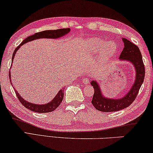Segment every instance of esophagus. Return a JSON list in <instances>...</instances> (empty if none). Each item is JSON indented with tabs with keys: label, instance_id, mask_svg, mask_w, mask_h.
Here are the masks:
<instances>
[{
	"label": "esophagus",
	"instance_id": "obj_1",
	"mask_svg": "<svg viewBox=\"0 0 153 153\" xmlns=\"http://www.w3.org/2000/svg\"><path fill=\"white\" fill-rule=\"evenodd\" d=\"M82 82L84 84H87L89 81H88V78H87V77H84L82 79Z\"/></svg>",
	"mask_w": 153,
	"mask_h": 153
}]
</instances>
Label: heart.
Returning <instances> with one entry per match:
<instances>
[{
	"label": "heart",
	"mask_w": 153,
	"mask_h": 153,
	"mask_svg": "<svg viewBox=\"0 0 153 153\" xmlns=\"http://www.w3.org/2000/svg\"><path fill=\"white\" fill-rule=\"evenodd\" d=\"M86 46L89 52L93 54L100 52V59L104 60L112 56L117 51V45L113 41H106L94 38L86 40Z\"/></svg>",
	"instance_id": "heart-1"
}]
</instances>
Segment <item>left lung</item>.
I'll return each instance as SVG.
<instances>
[{"instance_id": "1", "label": "left lung", "mask_w": 153, "mask_h": 153, "mask_svg": "<svg viewBox=\"0 0 153 153\" xmlns=\"http://www.w3.org/2000/svg\"><path fill=\"white\" fill-rule=\"evenodd\" d=\"M124 48L120 56L122 60L131 62L135 69V80L131 89L122 98H106L102 95L100 86L95 80L91 81V84L94 88V94L91 101L93 106L102 112H114L129 106L135 100L139 91L144 79L145 67L142 53L137 46L127 40L122 38Z\"/></svg>"}]
</instances>
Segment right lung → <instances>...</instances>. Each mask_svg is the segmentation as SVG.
<instances>
[{
    "label": "right lung",
    "instance_id": "add662e5",
    "mask_svg": "<svg viewBox=\"0 0 153 153\" xmlns=\"http://www.w3.org/2000/svg\"><path fill=\"white\" fill-rule=\"evenodd\" d=\"M69 31H70L69 28L59 29H56V30H46V31H40V32H38V33H36L35 34H33V35L29 36V37H27L23 41H22V42L20 44V45H18V46L16 48V49L14 50V51H13V53L12 58H11V62H13V58H14L15 54L16 53V51H18V49H19L22 45L25 44V43L30 42V41H32L34 40H36V39H39V38H52V39H56V38H60L62 37V36H65V34L69 33ZM9 77H10V79L11 78L10 71V73H9ZM10 82L11 84V79H10ZM15 92L17 97L18 98V100H19V101L21 102V104L25 107V108L33 111V112L40 113H49L56 110V109L59 106V105H60L61 102H62L64 97V87L62 88V89H60L58 91V94L56 95V96L54 97L51 102H49V103L46 104H36L30 103V102H27L25 100L22 98L16 89H15Z\"/></svg>",
    "mask_w": 153,
    "mask_h": 153
}]
</instances>
